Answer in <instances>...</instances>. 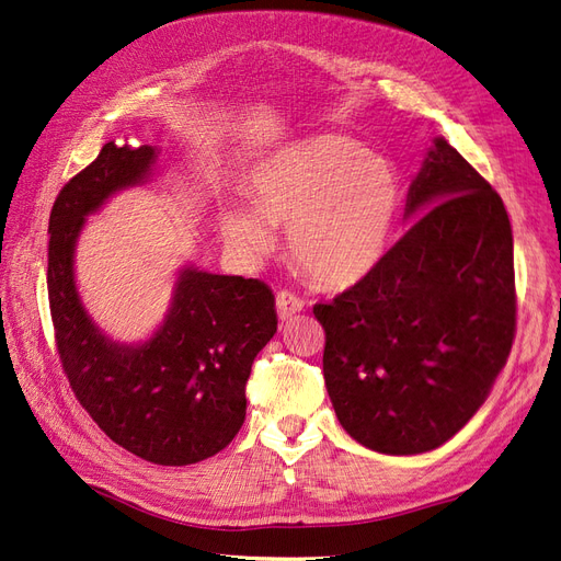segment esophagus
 <instances>
[{"instance_id": "obj_1", "label": "esophagus", "mask_w": 561, "mask_h": 561, "mask_svg": "<svg viewBox=\"0 0 561 561\" xmlns=\"http://www.w3.org/2000/svg\"><path fill=\"white\" fill-rule=\"evenodd\" d=\"M276 311H278L280 320H287V318H293L304 311V301L290 290H280L276 295Z\"/></svg>"}]
</instances>
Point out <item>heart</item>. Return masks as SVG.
<instances>
[{
	"label": "heart",
	"mask_w": 561,
	"mask_h": 561,
	"mask_svg": "<svg viewBox=\"0 0 561 561\" xmlns=\"http://www.w3.org/2000/svg\"><path fill=\"white\" fill-rule=\"evenodd\" d=\"M250 203L227 201L219 233L248 260L276 248L320 287L344 290L379 266L402 206V180L386 157L346 135L320 133L276 149L254 165Z\"/></svg>",
	"instance_id": "b5f03b06"
}]
</instances>
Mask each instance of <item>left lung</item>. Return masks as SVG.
Listing matches in <instances>:
<instances>
[{"label":"left lung","mask_w":561,"mask_h":561,"mask_svg":"<svg viewBox=\"0 0 561 561\" xmlns=\"http://www.w3.org/2000/svg\"><path fill=\"white\" fill-rule=\"evenodd\" d=\"M412 217L365 280L313 307L339 423L390 456L437 449L466 426L511 355L517 316L511 219L445 138L407 194Z\"/></svg>","instance_id":"1"}]
</instances>
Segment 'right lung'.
I'll use <instances>...</instances> for the list:
<instances>
[{
  "label": "right lung",
  "mask_w": 561,
  "mask_h": 561,
  "mask_svg": "<svg viewBox=\"0 0 561 561\" xmlns=\"http://www.w3.org/2000/svg\"><path fill=\"white\" fill-rule=\"evenodd\" d=\"M157 157L149 145L107 142L62 186L48 222V304L65 375L103 433L149 463L190 466L241 431L252 360L278 318L262 280L184 266L147 342L118 344L95 325L75 280L77 239L110 196L151 178Z\"/></svg>",
  "instance_id": "add662e5"
}]
</instances>
